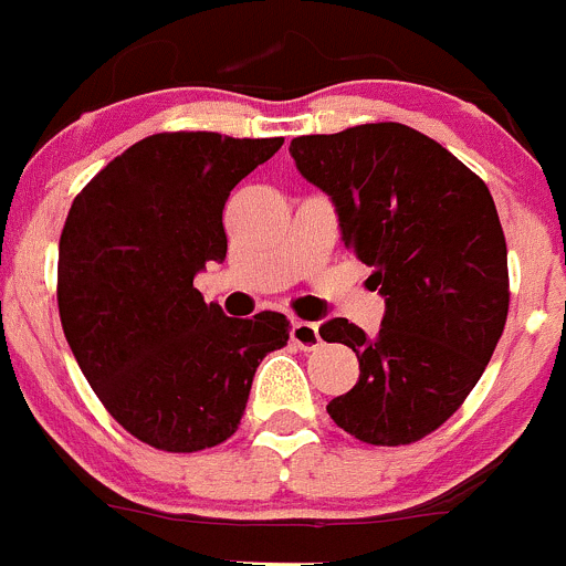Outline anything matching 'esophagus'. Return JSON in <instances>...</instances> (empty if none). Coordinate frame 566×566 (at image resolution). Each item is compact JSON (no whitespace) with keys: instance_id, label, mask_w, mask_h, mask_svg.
I'll return each mask as SVG.
<instances>
[{"instance_id":"esophagus-1","label":"esophagus","mask_w":566,"mask_h":566,"mask_svg":"<svg viewBox=\"0 0 566 566\" xmlns=\"http://www.w3.org/2000/svg\"><path fill=\"white\" fill-rule=\"evenodd\" d=\"M292 342L297 344L300 349H316L322 344L319 325H314V322L294 319L292 322Z\"/></svg>"}]
</instances>
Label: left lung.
I'll use <instances>...</instances> for the list:
<instances>
[{"label":"left lung","instance_id":"1","mask_svg":"<svg viewBox=\"0 0 566 566\" xmlns=\"http://www.w3.org/2000/svg\"><path fill=\"white\" fill-rule=\"evenodd\" d=\"M297 171L331 197L347 250L386 300L378 336L327 319L358 355V384L327 402L367 444H411L448 422L481 380L509 316V255L486 182L397 122L300 136Z\"/></svg>","mask_w":566,"mask_h":566}]
</instances>
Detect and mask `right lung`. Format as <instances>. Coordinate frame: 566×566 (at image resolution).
I'll return each mask as SVG.
<instances>
[{
  "mask_svg": "<svg viewBox=\"0 0 566 566\" xmlns=\"http://www.w3.org/2000/svg\"><path fill=\"white\" fill-rule=\"evenodd\" d=\"M283 138L158 133L113 158L72 202L57 247L63 333L102 406L166 453H197L239 430L263 355L289 319H233L193 289L222 263L230 191Z\"/></svg>",
  "mask_w": 566,
  "mask_h": 566,
  "instance_id": "add662e5",
  "label": "right lung"
}]
</instances>
